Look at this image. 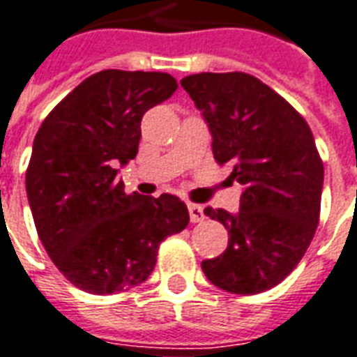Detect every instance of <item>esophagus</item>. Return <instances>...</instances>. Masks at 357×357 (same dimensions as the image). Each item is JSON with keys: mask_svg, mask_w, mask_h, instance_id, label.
Segmentation results:
<instances>
[{"mask_svg": "<svg viewBox=\"0 0 357 357\" xmlns=\"http://www.w3.org/2000/svg\"><path fill=\"white\" fill-rule=\"evenodd\" d=\"M188 213H190V220L197 224L201 220H205V213H203V207L201 205H195V203H188Z\"/></svg>", "mask_w": 357, "mask_h": 357, "instance_id": "1", "label": "esophagus"}]
</instances>
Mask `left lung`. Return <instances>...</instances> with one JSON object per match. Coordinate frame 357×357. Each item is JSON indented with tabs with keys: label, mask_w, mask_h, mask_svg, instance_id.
Segmentation results:
<instances>
[{
	"label": "left lung",
	"mask_w": 357,
	"mask_h": 357,
	"mask_svg": "<svg viewBox=\"0 0 357 357\" xmlns=\"http://www.w3.org/2000/svg\"><path fill=\"white\" fill-rule=\"evenodd\" d=\"M182 88L213 135L220 165L243 186L241 208H205L227 229L224 254L205 259V277L222 290L252 296L296 269L320 220L324 163L305 118L248 73H197Z\"/></svg>",
	"instance_id": "left-lung-1"
}]
</instances>
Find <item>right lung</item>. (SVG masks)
I'll return each instance as SVG.
<instances>
[{
	"label": "right lung",
	"mask_w": 357,
	"mask_h": 357,
	"mask_svg": "<svg viewBox=\"0 0 357 357\" xmlns=\"http://www.w3.org/2000/svg\"><path fill=\"white\" fill-rule=\"evenodd\" d=\"M175 90L169 73L105 69L67 93L37 131L29 208L47 254L80 290L105 296L143 284L160 243L188 226L176 195L126 194L116 176L137 156L144 112Z\"/></svg>",
	"instance_id": "obj_1"
}]
</instances>
